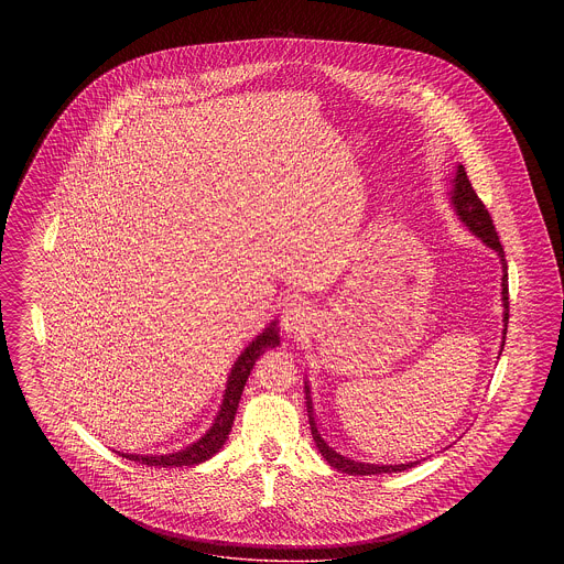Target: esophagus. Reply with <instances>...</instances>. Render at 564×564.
<instances>
[{
    "label": "esophagus",
    "instance_id": "obj_1",
    "mask_svg": "<svg viewBox=\"0 0 564 564\" xmlns=\"http://www.w3.org/2000/svg\"><path fill=\"white\" fill-rule=\"evenodd\" d=\"M283 327L288 334H302L304 329H308V325L313 322L311 317V308L302 302V300H290L283 308Z\"/></svg>",
    "mask_w": 564,
    "mask_h": 564
}]
</instances>
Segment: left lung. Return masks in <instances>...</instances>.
<instances>
[{"mask_svg":"<svg viewBox=\"0 0 564 564\" xmlns=\"http://www.w3.org/2000/svg\"><path fill=\"white\" fill-rule=\"evenodd\" d=\"M451 203L455 207L458 219L469 228V232H474L480 241L495 249L499 260H501V269H503V276H501V300H503V343H506V334H508V322H510V290H508V262H506V251L499 242V235L495 230V224L490 219L488 209L484 207L482 200L478 198L476 189L471 188V182L465 173V166L458 164L456 166L455 180H453V189H451ZM503 350V345H501ZM304 393H306V412H308V423H311V433L313 440L319 448L323 458L338 471L343 474H350V476H376V474H398L403 469L414 467L419 460L414 463H402V465H380V463H364V460H355L350 456L340 455L336 453L325 440L322 433L317 430L315 423V414H313V400H311V387L308 382L304 384Z\"/></svg>","mask_w":564,"mask_h":564,"instance_id":"1","label":"left lung"}]
</instances>
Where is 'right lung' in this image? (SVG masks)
Instances as JSON below:
<instances>
[{
	"instance_id": "right-lung-1",
	"label": "right lung",
	"mask_w": 564,
	"mask_h": 564,
	"mask_svg": "<svg viewBox=\"0 0 564 564\" xmlns=\"http://www.w3.org/2000/svg\"><path fill=\"white\" fill-rule=\"evenodd\" d=\"M279 343H281L279 340V327H276V322H272L256 340L249 343V347H245V350L239 355V359L235 361L230 376H228L226 393H224V400L219 405V412L215 416L214 425L203 437L192 442L184 451L169 453V455H131V453H118V455L124 456L129 460H137L141 465H148V467H192V465H198V463L212 458L215 453H219V448L228 440L237 408L241 402L245 382L251 375L258 357L267 349L279 347Z\"/></svg>"
}]
</instances>
